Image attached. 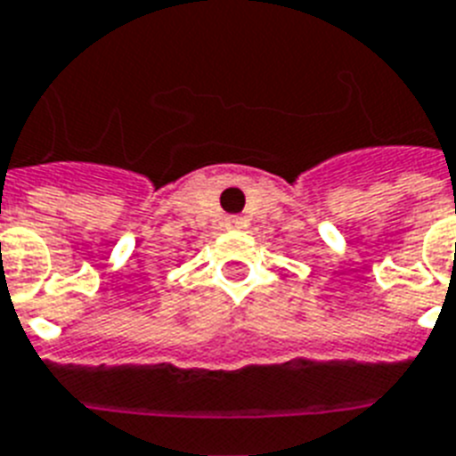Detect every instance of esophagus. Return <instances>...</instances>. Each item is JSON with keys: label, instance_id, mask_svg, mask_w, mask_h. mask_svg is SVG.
Masks as SVG:
<instances>
[{"label": "esophagus", "instance_id": "esophagus-1", "mask_svg": "<svg viewBox=\"0 0 456 456\" xmlns=\"http://www.w3.org/2000/svg\"><path fill=\"white\" fill-rule=\"evenodd\" d=\"M225 225H228V228H242L244 221L240 219V216H228V219H225Z\"/></svg>", "mask_w": 456, "mask_h": 456}]
</instances>
